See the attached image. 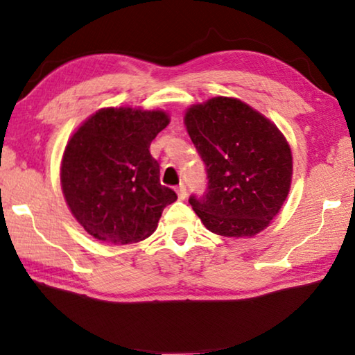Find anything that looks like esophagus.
Listing matches in <instances>:
<instances>
[{"instance_id": "obj_1", "label": "esophagus", "mask_w": 355, "mask_h": 355, "mask_svg": "<svg viewBox=\"0 0 355 355\" xmlns=\"http://www.w3.org/2000/svg\"><path fill=\"white\" fill-rule=\"evenodd\" d=\"M177 196H178L180 200H184L186 196H188V192H186V186L183 183L177 188Z\"/></svg>"}]
</instances>
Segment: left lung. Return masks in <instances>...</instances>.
Listing matches in <instances>:
<instances>
[{
  "instance_id": "obj_1",
  "label": "left lung",
  "mask_w": 355,
  "mask_h": 355,
  "mask_svg": "<svg viewBox=\"0 0 355 355\" xmlns=\"http://www.w3.org/2000/svg\"><path fill=\"white\" fill-rule=\"evenodd\" d=\"M184 125L207 166V194L189 199L203 225L230 238L264 230L291 188L293 156L282 131L232 97L192 105Z\"/></svg>"
}]
</instances>
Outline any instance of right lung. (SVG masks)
I'll use <instances>...</instances> for the list:
<instances>
[{"mask_svg":"<svg viewBox=\"0 0 355 355\" xmlns=\"http://www.w3.org/2000/svg\"><path fill=\"white\" fill-rule=\"evenodd\" d=\"M169 114L142 107H103L84 120L65 146L61 186L73 218L107 244H133L158 227L177 200L159 183L150 144L169 125Z\"/></svg>","mask_w":355,"mask_h":355,"instance_id":"1","label":"right lung"}]
</instances>
